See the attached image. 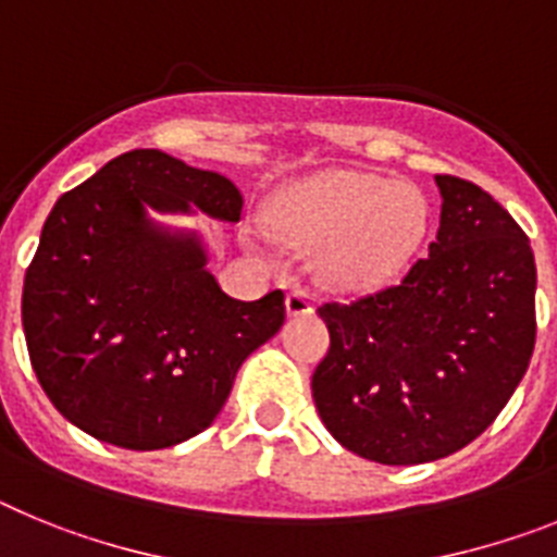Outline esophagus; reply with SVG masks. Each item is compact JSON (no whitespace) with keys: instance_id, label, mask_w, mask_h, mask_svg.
Masks as SVG:
<instances>
[{"instance_id":"obj_1","label":"esophagus","mask_w":557,"mask_h":557,"mask_svg":"<svg viewBox=\"0 0 557 557\" xmlns=\"http://www.w3.org/2000/svg\"><path fill=\"white\" fill-rule=\"evenodd\" d=\"M285 308L292 317H306V313H313V297L306 288H292L285 297Z\"/></svg>"}]
</instances>
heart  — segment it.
Wrapping results in <instances>:
<instances>
[{"label":"heart","instance_id":"b5f03b06","mask_svg":"<svg viewBox=\"0 0 557 557\" xmlns=\"http://www.w3.org/2000/svg\"><path fill=\"white\" fill-rule=\"evenodd\" d=\"M272 232L294 249H317L333 285L372 288L395 277L425 235V201L414 187L375 173L327 171L288 187Z\"/></svg>","mask_w":557,"mask_h":557}]
</instances>
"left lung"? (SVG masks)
Listing matches in <instances>:
<instances>
[{"instance_id": "1", "label": "left lung", "mask_w": 557, "mask_h": 557, "mask_svg": "<svg viewBox=\"0 0 557 557\" xmlns=\"http://www.w3.org/2000/svg\"><path fill=\"white\" fill-rule=\"evenodd\" d=\"M437 238L398 285L319 317L331 350L311 393L327 432L381 466L466 448L505 409L535 347V258L482 187L434 176Z\"/></svg>"}]
</instances>
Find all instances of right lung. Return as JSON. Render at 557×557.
<instances>
[{
    "label": "right lung",
    "instance_id": "right-lung-1",
    "mask_svg": "<svg viewBox=\"0 0 557 557\" xmlns=\"http://www.w3.org/2000/svg\"><path fill=\"white\" fill-rule=\"evenodd\" d=\"M240 221L230 178L139 148L58 198L27 265L22 325L47 398L81 432L132 451L196 437L249 352L285 322L283 292H221L196 232L148 210Z\"/></svg>",
    "mask_w": 557,
    "mask_h": 557
}]
</instances>
